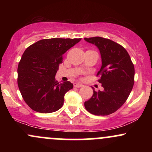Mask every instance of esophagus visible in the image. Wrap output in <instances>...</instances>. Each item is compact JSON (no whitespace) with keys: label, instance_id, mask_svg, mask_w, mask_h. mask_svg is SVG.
Masks as SVG:
<instances>
[{"label":"esophagus","instance_id":"esophagus-1","mask_svg":"<svg viewBox=\"0 0 152 152\" xmlns=\"http://www.w3.org/2000/svg\"><path fill=\"white\" fill-rule=\"evenodd\" d=\"M74 87H76V88H80V87H81L83 85H82L81 83H74Z\"/></svg>","mask_w":152,"mask_h":152}]
</instances>
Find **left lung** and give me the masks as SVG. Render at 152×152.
Returning a JSON list of instances; mask_svg holds the SVG:
<instances>
[{
  "label": "left lung",
  "mask_w": 152,
  "mask_h": 152,
  "mask_svg": "<svg viewBox=\"0 0 152 152\" xmlns=\"http://www.w3.org/2000/svg\"><path fill=\"white\" fill-rule=\"evenodd\" d=\"M100 50L102 66L97 73L98 81L104 88L95 91L84 106L97 116L114 113L126 102L134 83V66L126 50L118 43L102 37L84 38Z\"/></svg>",
  "instance_id": "1"
}]
</instances>
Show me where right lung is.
Here are the masks:
<instances>
[{
  "label": "right lung",
  "mask_w": 152,
  "mask_h": 152,
  "mask_svg": "<svg viewBox=\"0 0 152 152\" xmlns=\"http://www.w3.org/2000/svg\"><path fill=\"white\" fill-rule=\"evenodd\" d=\"M81 38H46L26 48L18 66V86L23 99L35 111L48 114L58 111L64 95L73 88L70 81L63 83L55 76L63 54Z\"/></svg>",
  "instance_id": "right-lung-1"
}]
</instances>
